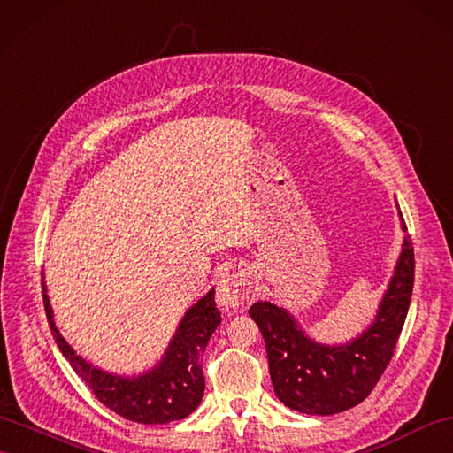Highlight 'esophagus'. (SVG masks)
I'll list each match as a JSON object with an SVG mask.
<instances>
[{
    "label": "esophagus",
    "instance_id": "esophagus-1",
    "mask_svg": "<svg viewBox=\"0 0 453 453\" xmlns=\"http://www.w3.org/2000/svg\"><path fill=\"white\" fill-rule=\"evenodd\" d=\"M250 282L240 273H225L217 280L215 300L226 311H234L248 300Z\"/></svg>",
    "mask_w": 453,
    "mask_h": 453
}]
</instances>
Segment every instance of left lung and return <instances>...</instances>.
Masks as SVG:
<instances>
[{"label": "left lung", "instance_id": "left-lung-1", "mask_svg": "<svg viewBox=\"0 0 453 453\" xmlns=\"http://www.w3.org/2000/svg\"><path fill=\"white\" fill-rule=\"evenodd\" d=\"M402 228L407 233L403 217ZM413 277L415 256L407 234L372 325L340 346L311 340L284 307L253 303L248 313L263 334L277 398L307 415L340 413L365 400L394 356L410 310Z\"/></svg>", "mask_w": 453, "mask_h": 453}]
</instances>
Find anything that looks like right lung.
Here are the masks:
<instances>
[{
    "mask_svg": "<svg viewBox=\"0 0 453 453\" xmlns=\"http://www.w3.org/2000/svg\"><path fill=\"white\" fill-rule=\"evenodd\" d=\"M42 290L55 344L71 363L74 372L109 410L134 423L165 425L180 421L200 405L205 388L202 371L203 351L209 338L220 325V313L215 307V290H209L184 313L161 361L138 377H119L105 372L76 356L53 323V311L43 282Z\"/></svg>",
    "mask_w": 453,
    "mask_h": 453,
    "instance_id": "1",
    "label": "right lung"
}]
</instances>
